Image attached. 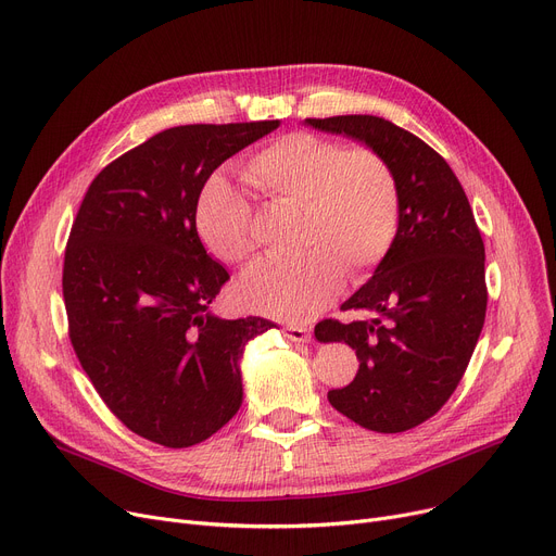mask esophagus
I'll return each mask as SVG.
<instances>
[{"label":"esophagus","mask_w":556,"mask_h":556,"mask_svg":"<svg viewBox=\"0 0 556 556\" xmlns=\"http://www.w3.org/2000/svg\"><path fill=\"white\" fill-rule=\"evenodd\" d=\"M283 336H286L288 340H293V342H308V340H311V331H308L306 327H295V325L286 327V329H283Z\"/></svg>","instance_id":"esophagus-1"}]
</instances>
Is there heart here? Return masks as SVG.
<instances>
[{"label": "heart", "instance_id": "b5f03b06", "mask_svg": "<svg viewBox=\"0 0 556 556\" xmlns=\"http://www.w3.org/2000/svg\"><path fill=\"white\" fill-rule=\"evenodd\" d=\"M245 180L273 204H295L298 258H261L237 283V300L268 317L300 323L323 311L344 283V268L363 277L381 263L399 229L401 195L383 155L290 132L254 153ZM195 229L223 263L245 261L256 243L245 193L223 173L202 185Z\"/></svg>", "mask_w": 556, "mask_h": 556}]
</instances>
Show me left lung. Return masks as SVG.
Instances as JSON below:
<instances>
[{
	"instance_id": "obj_1",
	"label": "left lung",
	"mask_w": 556,
	"mask_h": 556,
	"mask_svg": "<svg viewBox=\"0 0 556 556\" xmlns=\"http://www.w3.org/2000/svg\"><path fill=\"white\" fill-rule=\"evenodd\" d=\"M304 126L367 146L396 175V239L342 304L374 317L352 325L327 319L315 338L344 342L361 361L354 381L329 392L338 413L376 432L410 430L451 399L484 325V243L471 204L440 153L381 116H329Z\"/></svg>"
}]
</instances>
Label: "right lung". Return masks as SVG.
Listing matches in <instances>:
<instances>
[{
  "label": "right lung",
  "instance_id": "1",
  "mask_svg": "<svg viewBox=\"0 0 556 556\" xmlns=\"http://www.w3.org/2000/svg\"><path fill=\"white\" fill-rule=\"evenodd\" d=\"M279 124L162 130L108 164L80 202L63 270L74 352L110 410L155 444H200L237 415L245 346L275 329L212 315L229 275L198 237L195 200Z\"/></svg>",
  "mask_w": 556,
  "mask_h": 556
}]
</instances>
